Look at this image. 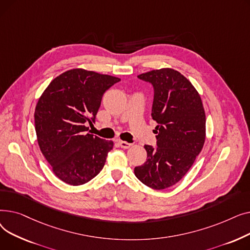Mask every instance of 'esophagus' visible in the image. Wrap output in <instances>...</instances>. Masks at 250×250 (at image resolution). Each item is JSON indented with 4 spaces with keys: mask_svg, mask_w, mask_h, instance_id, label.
<instances>
[{
    "mask_svg": "<svg viewBox=\"0 0 250 250\" xmlns=\"http://www.w3.org/2000/svg\"><path fill=\"white\" fill-rule=\"evenodd\" d=\"M118 145H120L124 149H128V148H130V146H132V144H129L125 141H118Z\"/></svg>",
    "mask_w": 250,
    "mask_h": 250,
    "instance_id": "obj_1",
    "label": "esophagus"
}]
</instances>
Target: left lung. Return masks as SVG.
<instances>
[{
    "label": "left lung",
    "instance_id": "8db88e82",
    "mask_svg": "<svg viewBox=\"0 0 250 250\" xmlns=\"http://www.w3.org/2000/svg\"><path fill=\"white\" fill-rule=\"evenodd\" d=\"M154 88L152 118L157 147L145 145L147 161L137 178L154 189L177 183L192 166L206 140V114L199 92L179 72L164 68L138 76Z\"/></svg>",
    "mask_w": 250,
    "mask_h": 250
}]
</instances>
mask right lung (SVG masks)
<instances>
[{"label":"right lung","instance_id":"add662e5","mask_svg":"<svg viewBox=\"0 0 250 250\" xmlns=\"http://www.w3.org/2000/svg\"><path fill=\"white\" fill-rule=\"evenodd\" d=\"M121 79L84 69L55 78L35 107L39 148L52 171L63 182L81 186L102 170L112 141L87 133L95 122L104 92Z\"/></svg>","mask_w":250,"mask_h":250}]
</instances>
